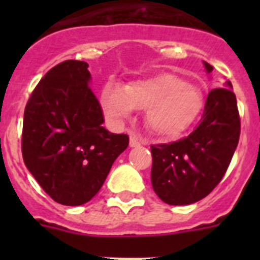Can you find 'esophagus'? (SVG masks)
Here are the masks:
<instances>
[{"label":"esophagus","instance_id":"34e87169","mask_svg":"<svg viewBox=\"0 0 260 260\" xmlns=\"http://www.w3.org/2000/svg\"><path fill=\"white\" fill-rule=\"evenodd\" d=\"M139 141H138V138L135 137V134H130V147H138L139 146Z\"/></svg>","mask_w":260,"mask_h":260}]
</instances>
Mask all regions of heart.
<instances>
[{
	"label": "heart",
	"instance_id": "obj_1",
	"mask_svg": "<svg viewBox=\"0 0 260 260\" xmlns=\"http://www.w3.org/2000/svg\"><path fill=\"white\" fill-rule=\"evenodd\" d=\"M100 103L108 118L119 123L134 110H146V125L158 138L178 137L203 109V93L176 74L162 73L121 87L107 83Z\"/></svg>",
	"mask_w": 260,
	"mask_h": 260
}]
</instances>
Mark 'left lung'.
<instances>
[{
    "mask_svg": "<svg viewBox=\"0 0 260 260\" xmlns=\"http://www.w3.org/2000/svg\"><path fill=\"white\" fill-rule=\"evenodd\" d=\"M203 65L208 74L212 73L210 63L204 61ZM240 133L237 99L226 82L208 93L201 123L189 137L151 146L153 191L171 206H187L206 198L228 169Z\"/></svg>",
    "mask_w": 260,
    "mask_h": 260,
    "instance_id": "obj_1",
    "label": "left lung"
}]
</instances>
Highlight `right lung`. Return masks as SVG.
<instances>
[{
    "instance_id": "add662e5",
    "label": "right lung",
    "mask_w": 260,
    "mask_h": 260,
    "mask_svg": "<svg viewBox=\"0 0 260 260\" xmlns=\"http://www.w3.org/2000/svg\"><path fill=\"white\" fill-rule=\"evenodd\" d=\"M89 82L87 62H61L39 82L24 109V164L50 198L63 206L91 201L128 146L127 135L103 126V109Z\"/></svg>"
}]
</instances>
